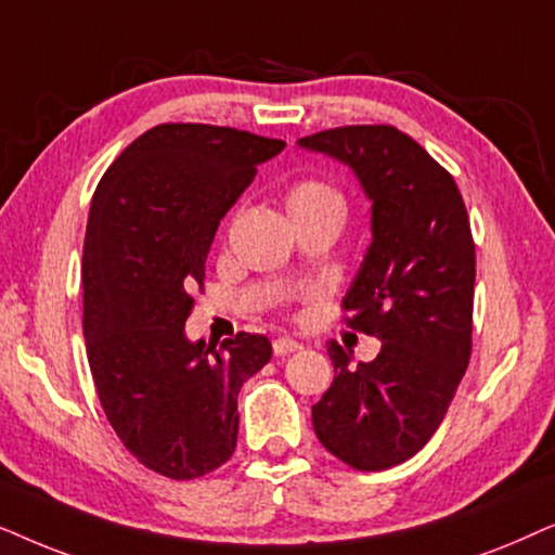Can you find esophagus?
Here are the masks:
<instances>
[{"label": "esophagus", "instance_id": "34e87169", "mask_svg": "<svg viewBox=\"0 0 555 555\" xmlns=\"http://www.w3.org/2000/svg\"><path fill=\"white\" fill-rule=\"evenodd\" d=\"M297 350H301V345L297 343V339H292V337L273 339V352H276V354H292Z\"/></svg>", "mask_w": 555, "mask_h": 555}]
</instances>
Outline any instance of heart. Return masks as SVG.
<instances>
[{"mask_svg":"<svg viewBox=\"0 0 555 555\" xmlns=\"http://www.w3.org/2000/svg\"><path fill=\"white\" fill-rule=\"evenodd\" d=\"M320 203H339V195L332 188H327L324 182L317 180H305L299 184H294L289 190V197H286V208H309V205H320Z\"/></svg>","mask_w":555,"mask_h":555,"instance_id":"b5f03b06","label":"heart"}]
</instances>
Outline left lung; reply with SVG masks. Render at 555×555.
Segmentation results:
<instances>
[{"label": "left lung", "mask_w": 555, "mask_h": 555, "mask_svg": "<svg viewBox=\"0 0 555 555\" xmlns=\"http://www.w3.org/2000/svg\"><path fill=\"white\" fill-rule=\"evenodd\" d=\"M354 175L371 203V246L345 294L347 324L380 339L350 365L327 343L335 380L312 405L324 449L363 472L411 460L434 437L472 350L475 243L454 177L396 127H343L297 142Z\"/></svg>", "instance_id": "obj_1"}]
</instances>
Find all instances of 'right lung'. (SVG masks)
<instances>
[{
	"label": "right lung",
	"mask_w": 555,
	"mask_h": 555,
	"mask_svg": "<svg viewBox=\"0 0 555 555\" xmlns=\"http://www.w3.org/2000/svg\"><path fill=\"white\" fill-rule=\"evenodd\" d=\"M282 139L205 124L144 131L101 177L83 243L88 365L116 437L144 467L195 479L231 460L238 393L271 360L263 335L190 339L220 218Z\"/></svg>",
	"instance_id": "right-lung-1"
}]
</instances>
